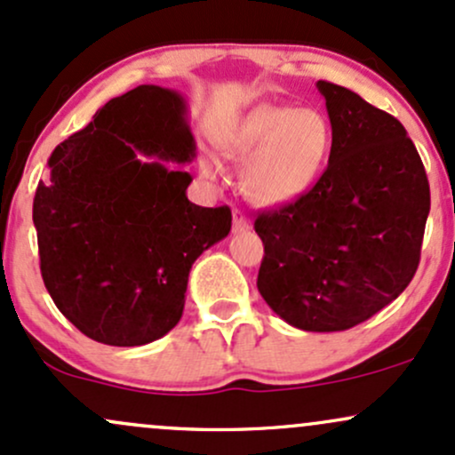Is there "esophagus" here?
<instances>
[{
    "instance_id": "1",
    "label": "esophagus",
    "mask_w": 455,
    "mask_h": 455,
    "mask_svg": "<svg viewBox=\"0 0 455 455\" xmlns=\"http://www.w3.org/2000/svg\"><path fill=\"white\" fill-rule=\"evenodd\" d=\"M232 229H234V234L247 232V229H249L247 217H244L241 211H234V226H232Z\"/></svg>"
}]
</instances>
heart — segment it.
Masks as SVG:
<instances>
[{
	"instance_id": "heart-1",
	"label": "heart",
	"mask_w": 455,
	"mask_h": 455,
	"mask_svg": "<svg viewBox=\"0 0 455 455\" xmlns=\"http://www.w3.org/2000/svg\"><path fill=\"white\" fill-rule=\"evenodd\" d=\"M223 148L244 163L243 191L258 206L294 204L315 185L331 152V124L314 109L259 105L228 131ZM204 176L219 170L202 165Z\"/></svg>"
}]
</instances>
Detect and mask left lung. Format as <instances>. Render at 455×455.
Here are the masks:
<instances>
[{
    "label": "left lung",
    "instance_id": "obj_1",
    "mask_svg": "<svg viewBox=\"0 0 455 455\" xmlns=\"http://www.w3.org/2000/svg\"><path fill=\"white\" fill-rule=\"evenodd\" d=\"M329 111V165L294 204L258 212V290L303 331L365 323L415 277L430 212L419 152L397 117L318 81Z\"/></svg>",
    "mask_w": 455,
    "mask_h": 455
}]
</instances>
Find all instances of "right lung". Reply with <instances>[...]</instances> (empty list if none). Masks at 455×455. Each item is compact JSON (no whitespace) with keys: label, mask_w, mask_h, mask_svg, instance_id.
<instances>
[{"label":"right lung","mask_w":455,"mask_h":455,"mask_svg":"<svg viewBox=\"0 0 455 455\" xmlns=\"http://www.w3.org/2000/svg\"><path fill=\"white\" fill-rule=\"evenodd\" d=\"M193 156L185 99L159 85L111 99L49 156L34 196L40 273L90 339L144 346L170 333L193 262L229 234L232 211L188 202L191 173L165 165Z\"/></svg>","instance_id":"1"}]
</instances>
